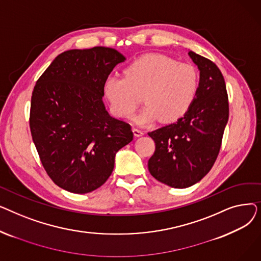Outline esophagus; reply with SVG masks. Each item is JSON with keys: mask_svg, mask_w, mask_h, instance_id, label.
Listing matches in <instances>:
<instances>
[{"mask_svg": "<svg viewBox=\"0 0 261 261\" xmlns=\"http://www.w3.org/2000/svg\"><path fill=\"white\" fill-rule=\"evenodd\" d=\"M132 131H133V134H134L135 138H140V136L144 135V131L139 129V128H133Z\"/></svg>", "mask_w": 261, "mask_h": 261, "instance_id": "1", "label": "esophagus"}]
</instances>
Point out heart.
Wrapping results in <instances>:
<instances>
[{"label": "heart", "mask_w": 261, "mask_h": 261, "mask_svg": "<svg viewBox=\"0 0 261 261\" xmlns=\"http://www.w3.org/2000/svg\"><path fill=\"white\" fill-rule=\"evenodd\" d=\"M123 75L107 78L103 96L116 116L130 118L143 95L146 106L135 117L140 125L158 118L166 122L181 118L193 106L199 90V74L194 65L161 54L133 61Z\"/></svg>", "instance_id": "heart-1"}]
</instances>
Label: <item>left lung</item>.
Returning <instances> with one entry per match:
<instances>
[{
    "instance_id": "left-lung-1",
    "label": "left lung",
    "mask_w": 261,
    "mask_h": 261,
    "mask_svg": "<svg viewBox=\"0 0 261 261\" xmlns=\"http://www.w3.org/2000/svg\"><path fill=\"white\" fill-rule=\"evenodd\" d=\"M200 71L197 97L177 121L148 135L155 151L148 169L158 181L173 188L193 186L206 175L221 148L228 120V97L219 67L210 59L189 50Z\"/></svg>"
}]
</instances>
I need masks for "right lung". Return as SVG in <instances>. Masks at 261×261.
Returning <instances> with one entry per match:
<instances>
[{"label":"right lung","instance_id":"obj_1","mask_svg":"<svg viewBox=\"0 0 261 261\" xmlns=\"http://www.w3.org/2000/svg\"><path fill=\"white\" fill-rule=\"evenodd\" d=\"M126 58L114 48L70 49L37 80L30 127L41 163L53 182L74 194L100 187L116 152L133 140L128 122L110 116L103 84Z\"/></svg>","mask_w":261,"mask_h":261}]
</instances>
